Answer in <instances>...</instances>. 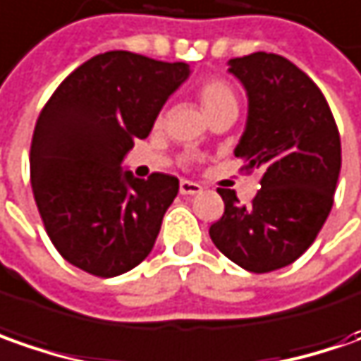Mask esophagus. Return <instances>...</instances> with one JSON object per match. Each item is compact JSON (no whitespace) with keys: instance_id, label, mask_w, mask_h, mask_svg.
<instances>
[{"instance_id":"obj_1","label":"esophagus","mask_w":361,"mask_h":361,"mask_svg":"<svg viewBox=\"0 0 361 361\" xmlns=\"http://www.w3.org/2000/svg\"><path fill=\"white\" fill-rule=\"evenodd\" d=\"M204 190L200 183H195V181L190 180H181L180 181V193L181 195H195V193H200Z\"/></svg>"}]
</instances>
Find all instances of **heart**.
<instances>
[{"label":"heart","instance_id":"b5f03b06","mask_svg":"<svg viewBox=\"0 0 361 361\" xmlns=\"http://www.w3.org/2000/svg\"><path fill=\"white\" fill-rule=\"evenodd\" d=\"M197 97H200V104L204 107L207 118L212 114L219 111V109H224V107L238 106V99H235L233 90H231L226 81L218 80V78L205 80L200 85V90H197Z\"/></svg>","mask_w":361,"mask_h":361}]
</instances>
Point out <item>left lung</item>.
<instances>
[{"label": "left lung", "instance_id": "1", "mask_svg": "<svg viewBox=\"0 0 361 361\" xmlns=\"http://www.w3.org/2000/svg\"><path fill=\"white\" fill-rule=\"evenodd\" d=\"M247 94V121L235 157L259 171L262 190L250 205L218 192L224 216L209 238L247 271L290 266L314 243L334 205L342 143L328 102L290 59L255 51L228 61Z\"/></svg>", "mask_w": 361, "mask_h": 361}]
</instances>
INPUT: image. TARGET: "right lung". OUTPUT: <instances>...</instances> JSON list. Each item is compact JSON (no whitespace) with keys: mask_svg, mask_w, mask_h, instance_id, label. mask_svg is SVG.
Masks as SVG:
<instances>
[{"mask_svg":"<svg viewBox=\"0 0 361 361\" xmlns=\"http://www.w3.org/2000/svg\"><path fill=\"white\" fill-rule=\"evenodd\" d=\"M188 78L183 61L106 51L71 71L42 109L30 152L33 197L71 266L114 278L152 252L180 181L140 180L121 161Z\"/></svg>","mask_w":361,"mask_h":361,"instance_id":"right-lung-1","label":"right lung"}]
</instances>
